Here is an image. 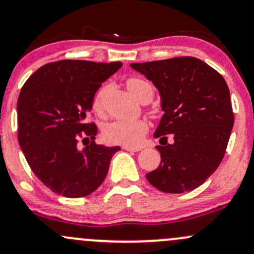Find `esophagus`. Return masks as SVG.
I'll return each instance as SVG.
<instances>
[{"label": "esophagus", "mask_w": 254, "mask_h": 254, "mask_svg": "<svg viewBox=\"0 0 254 254\" xmlns=\"http://www.w3.org/2000/svg\"><path fill=\"white\" fill-rule=\"evenodd\" d=\"M123 149H125V151H130V152H138L141 151V147L140 146H136V147H132V146H124Z\"/></svg>", "instance_id": "obj_1"}]
</instances>
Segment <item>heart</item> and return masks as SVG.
I'll return each mask as SVG.
<instances>
[{
  "instance_id": "b5f03b06",
  "label": "heart",
  "mask_w": 254,
  "mask_h": 254,
  "mask_svg": "<svg viewBox=\"0 0 254 254\" xmlns=\"http://www.w3.org/2000/svg\"><path fill=\"white\" fill-rule=\"evenodd\" d=\"M127 86L129 91L137 98L140 102L151 101L153 97V86L151 82L142 78L131 76L127 80ZM105 95L106 87H101L96 92L92 100V108L96 113L102 114L105 111ZM148 125L145 120H116L107 124L103 129V136L108 142L120 143V145L134 146L141 141L142 136L147 132Z\"/></svg>"
}]
</instances>
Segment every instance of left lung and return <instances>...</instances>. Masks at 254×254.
<instances>
[{"label":"left lung","mask_w":254,"mask_h":254,"mask_svg":"<svg viewBox=\"0 0 254 254\" xmlns=\"http://www.w3.org/2000/svg\"><path fill=\"white\" fill-rule=\"evenodd\" d=\"M131 68L151 80L162 97L164 116L154 132L163 146L161 164L146 174L148 183L167 193L198 188L217 170L234 125L226 81L215 69L194 57H175ZM172 133L173 143L166 135Z\"/></svg>","instance_id":"left-lung-1"}]
</instances>
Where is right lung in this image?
<instances>
[{"instance_id":"obj_1","label":"right lung","mask_w":254,"mask_h":254,"mask_svg":"<svg viewBox=\"0 0 254 254\" xmlns=\"http://www.w3.org/2000/svg\"><path fill=\"white\" fill-rule=\"evenodd\" d=\"M122 65L57 61L37 69L21 87L18 141L34 174L55 193L85 197L105 180L120 147L97 145V127L86 118L101 84Z\"/></svg>"}]
</instances>
